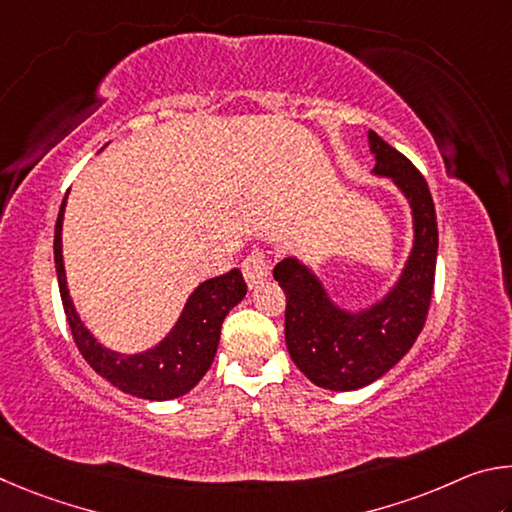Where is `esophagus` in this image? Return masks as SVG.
<instances>
[{
	"instance_id": "obj_1",
	"label": "esophagus",
	"mask_w": 512,
	"mask_h": 512,
	"mask_svg": "<svg viewBox=\"0 0 512 512\" xmlns=\"http://www.w3.org/2000/svg\"><path fill=\"white\" fill-rule=\"evenodd\" d=\"M270 270H272L270 256H267L265 249H254L245 258V263H242V274H245V281L249 283V288L263 283L267 276H270Z\"/></svg>"
}]
</instances>
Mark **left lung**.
<instances>
[{"mask_svg": "<svg viewBox=\"0 0 512 512\" xmlns=\"http://www.w3.org/2000/svg\"><path fill=\"white\" fill-rule=\"evenodd\" d=\"M375 173L391 177L414 211L416 240L396 288L378 306L348 315L294 258L274 267L285 292V344L301 373L317 387L353 391L382 378L414 346L434 294L438 227L425 177L387 141L369 132Z\"/></svg>", "mask_w": 512, "mask_h": 512, "instance_id": "8db88e82", "label": "left lung"}]
</instances>
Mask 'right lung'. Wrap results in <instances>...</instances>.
Here are the masks:
<instances>
[{
  "label": "right lung",
  "mask_w": 512,
  "mask_h": 512,
  "mask_svg": "<svg viewBox=\"0 0 512 512\" xmlns=\"http://www.w3.org/2000/svg\"><path fill=\"white\" fill-rule=\"evenodd\" d=\"M62 209H65V200L60 204L56 236H53V258H56L62 308H65L67 324L80 355L101 378L130 396L146 400H173L184 396L204 378V373L213 364L224 317L245 299L247 283L240 270H231L204 281L188 299L173 333L159 346L150 348L148 353L130 357L112 353L98 344L89 335V330L80 324L74 303L69 299L60 240Z\"/></svg>",
  "instance_id": "right-lung-1"
}]
</instances>
